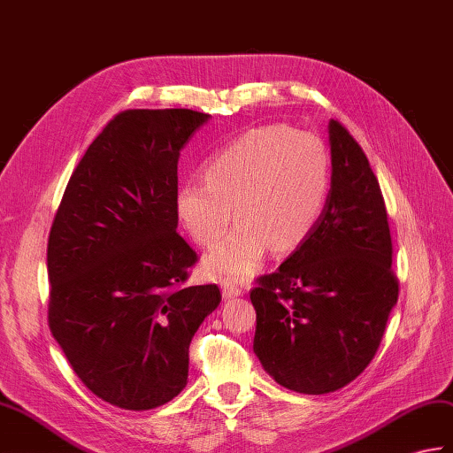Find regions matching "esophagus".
<instances>
[{"mask_svg":"<svg viewBox=\"0 0 453 453\" xmlns=\"http://www.w3.org/2000/svg\"><path fill=\"white\" fill-rule=\"evenodd\" d=\"M241 293H243V288H241L237 281H231V280H224L222 281V296L226 299L237 297V296H241Z\"/></svg>","mask_w":453,"mask_h":453,"instance_id":"obj_1","label":"esophagus"}]
</instances>
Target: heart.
<instances>
[{
  "label": "heart",
  "mask_w": 453,
  "mask_h": 453,
  "mask_svg": "<svg viewBox=\"0 0 453 453\" xmlns=\"http://www.w3.org/2000/svg\"><path fill=\"white\" fill-rule=\"evenodd\" d=\"M330 191V154L317 134L288 125H265L241 134L204 167V179H187L175 198L177 216L198 247H214L208 272L245 280L272 247L297 249L317 226Z\"/></svg>",
  "instance_id": "obj_1"
}]
</instances>
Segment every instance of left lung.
Instances as JSON below:
<instances>
[{"label": "left lung", "mask_w": 453, "mask_h": 453, "mask_svg": "<svg viewBox=\"0 0 453 453\" xmlns=\"http://www.w3.org/2000/svg\"><path fill=\"white\" fill-rule=\"evenodd\" d=\"M332 185L317 226L283 265L257 278L255 349L299 394H330L374 359L397 303L392 235L378 179L351 133L332 119Z\"/></svg>", "instance_id": "left-lung-1"}]
</instances>
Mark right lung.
<instances>
[{"instance_id":"1","label":"right lung","mask_w":453,"mask_h":453,"mask_svg":"<svg viewBox=\"0 0 453 453\" xmlns=\"http://www.w3.org/2000/svg\"><path fill=\"white\" fill-rule=\"evenodd\" d=\"M210 119L125 110L73 172L50 229L48 324L92 394L129 411L183 390L188 345L222 293L187 286L198 260L177 234V162Z\"/></svg>"}]
</instances>
